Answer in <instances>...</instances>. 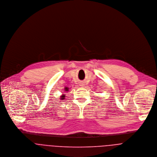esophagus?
<instances>
[{"mask_svg": "<svg viewBox=\"0 0 157 157\" xmlns=\"http://www.w3.org/2000/svg\"><path fill=\"white\" fill-rule=\"evenodd\" d=\"M81 86H83V84H82V85H80Z\"/></svg>", "mask_w": 157, "mask_h": 157, "instance_id": "esophagus-1", "label": "esophagus"}]
</instances>
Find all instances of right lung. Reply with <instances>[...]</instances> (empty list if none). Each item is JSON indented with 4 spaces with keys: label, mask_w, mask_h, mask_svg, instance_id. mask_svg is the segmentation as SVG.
I'll return each mask as SVG.
<instances>
[{
    "label": "right lung",
    "mask_w": 157,
    "mask_h": 157,
    "mask_svg": "<svg viewBox=\"0 0 157 157\" xmlns=\"http://www.w3.org/2000/svg\"><path fill=\"white\" fill-rule=\"evenodd\" d=\"M67 91H68V90H66V91H67ZM66 97V96H65V95H62V96H61V97H61V99H64V97Z\"/></svg>",
    "instance_id": "right-lung-1"
}]
</instances>
